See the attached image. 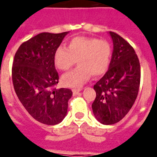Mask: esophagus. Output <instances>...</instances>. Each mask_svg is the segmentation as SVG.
Here are the masks:
<instances>
[{"instance_id": "obj_1", "label": "esophagus", "mask_w": 157, "mask_h": 157, "mask_svg": "<svg viewBox=\"0 0 157 157\" xmlns=\"http://www.w3.org/2000/svg\"><path fill=\"white\" fill-rule=\"evenodd\" d=\"M81 90V89H73L72 90V93H73V94H77Z\"/></svg>"}]
</instances>
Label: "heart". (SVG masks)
Here are the masks:
<instances>
[{"label": "heart", "mask_w": 157, "mask_h": 157, "mask_svg": "<svg viewBox=\"0 0 157 157\" xmlns=\"http://www.w3.org/2000/svg\"><path fill=\"white\" fill-rule=\"evenodd\" d=\"M112 48L106 40L95 37L75 36L67 43V49L59 46L54 55L55 67L67 71L78 63L76 69L64 74L62 82L68 87L82 86L90 78L98 77L107 71L111 59Z\"/></svg>", "instance_id": "b5f03b06"}]
</instances>
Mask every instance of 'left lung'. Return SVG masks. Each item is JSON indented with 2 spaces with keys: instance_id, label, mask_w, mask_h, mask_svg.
Listing matches in <instances>:
<instances>
[{
  "instance_id": "left-lung-1",
  "label": "left lung",
  "mask_w": 157,
  "mask_h": 157,
  "mask_svg": "<svg viewBox=\"0 0 157 157\" xmlns=\"http://www.w3.org/2000/svg\"><path fill=\"white\" fill-rule=\"evenodd\" d=\"M113 53L109 68L94 86V117L103 124L119 122L131 109L139 94L141 69L135 50L124 38L110 32Z\"/></svg>"
}]
</instances>
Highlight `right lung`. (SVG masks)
<instances>
[{"mask_svg": "<svg viewBox=\"0 0 157 157\" xmlns=\"http://www.w3.org/2000/svg\"><path fill=\"white\" fill-rule=\"evenodd\" d=\"M68 32L42 33L22 44L12 66V81L16 94L28 113L37 121L54 125L66 117L69 89H57L59 74L54 52Z\"/></svg>", "mask_w": 157, "mask_h": 157, "instance_id": "right-lung-1", "label": "right lung"}]
</instances>
